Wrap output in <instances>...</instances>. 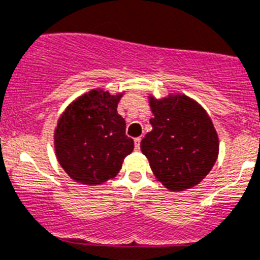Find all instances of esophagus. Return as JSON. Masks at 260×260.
I'll list each match as a JSON object with an SVG mask.
<instances>
[{"instance_id": "obj_1", "label": "esophagus", "mask_w": 260, "mask_h": 260, "mask_svg": "<svg viewBox=\"0 0 260 260\" xmlns=\"http://www.w3.org/2000/svg\"><path fill=\"white\" fill-rule=\"evenodd\" d=\"M140 142H141V137H136L135 139V149L140 150Z\"/></svg>"}]
</instances>
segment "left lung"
I'll use <instances>...</instances> for the list:
<instances>
[{"instance_id":"1","label":"left lung","mask_w":260,"mask_h":260,"mask_svg":"<svg viewBox=\"0 0 260 260\" xmlns=\"http://www.w3.org/2000/svg\"><path fill=\"white\" fill-rule=\"evenodd\" d=\"M150 98L153 127L141 141V151L156 179L170 190L200 184L219 153V139L203 107L184 94Z\"/></svg>"}]
</instances>
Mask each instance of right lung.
<instances>
[{
	"mask_svg": "<svg viewBox=\"0 0 260 260\" xmlns=\"http://www.w3.org/2000/svg\"><path fill=\"white\" fill-rule=\"evenodd\" d=\"M121 94L90 90L60 115L54 133L59 165L75 181L98 185L113 179L133 150L125 120L116 111Z\"/></svg>",
	"mask_w": 260,
	"mask_h": 260,
	"instance_id": "add662e5",
	"label": "right lung"
}]
</instances>
